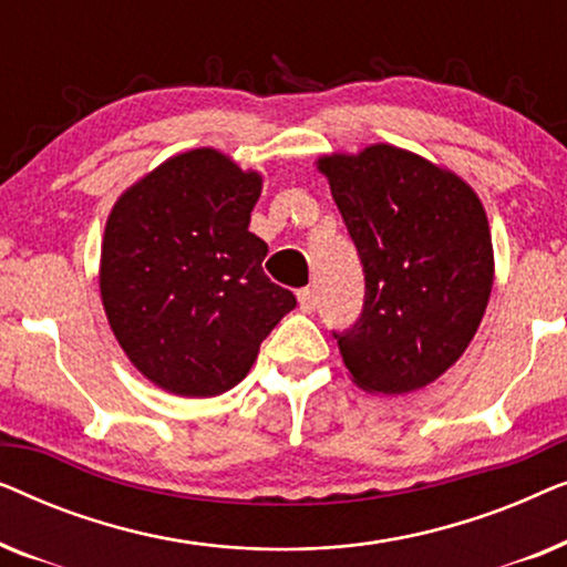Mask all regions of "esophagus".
<instances>
[{"label": "esophagus", "instance_id": "obj_1", "mask_svg": "<svg viewBox=\"0 0 567 567\" xmlns=\"http://www.w3.org/2000/svg\"><path fill=\"white\" fill-rule=\"evenodd\" d=\"M299 307L301 312H312L315 305H317V297H315V289H309V286H305V289H299Z\"/></svg>", "mask_w": 567, "mask_h": 567}]
</instances>
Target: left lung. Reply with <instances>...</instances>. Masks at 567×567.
<instances>
[{
	"mask_svg": "<svg viewBox=\"0 0 567 567\" xmlns=\"http://www.w3.org/2000/svg\"><path fill=\"white\" fill-rule=\"evenodd\" d=\"M363 266V309L332 332L353 382L405 394L439 379L475 338L493 289L485 208L467 183L374 144L320 159Z\"/></svg>",
	"mask_w": 567,
	"mask_h": 567,
	"instance_id": "obj_1",
	"label": "left lung"
}]
</instances>
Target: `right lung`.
Listing matches in <instances>:
<instances>
[{
    "label": "right lung",
    "instance_id": "add662e5",
    "mask_svg": "<svg viewBox=\"0 0 567 567\" xmlns=\"http://www.w3.org/2000/svg\"><path fill=\"white\" fill-rule=\"evenodd\" d=\"M260 175L214 150L167 159L105 224L100 293L131 363L162 390L214 398L243 382L297 297L262 270L250 229Z\"/></svg>",
    "mask_w": 567,
    "mask_h": 567
}]
</instances>
